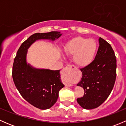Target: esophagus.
I'll list each match as a JSON object with an SVG mask.
<instances>
[{"label":"esophagus","mask_w":126,"mask_h":126,"mask_svg":"<svg viewBox=\"0 0 126 126\" xmlns=\"http://www.w3.org/2000/svg\"><path fill=\"white\" fill-rule=\"evenodd\" d=\"M68 70L74 71V70H77V69L74 65H71V64H69V65H67L64 68V71H64V72H68ZM65 85L66 86V87H71V86L72 85V83H71L70 82H66Z\"/></svg>","instance_id":"esophagus-1"}]
</instances>
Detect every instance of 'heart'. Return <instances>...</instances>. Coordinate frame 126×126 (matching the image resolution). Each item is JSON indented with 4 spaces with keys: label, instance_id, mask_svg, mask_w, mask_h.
Here are the masks:
<instances>
[{
    "label": "heart",
    "instance_id": "obj_1",
    "mask_svg": "<svg viewBox=\"0 0 126 126\" xmlns=\"http://www.w3.org/2000/svg\"><path fill=\"white\" fill-rule=\"evenodd\" d=\"M97 47L94 39L77 37L64 46V52L66 55H74V62L77 66L85 67L93 61Z\"/></svg>",
    "mask_w": 126,
    "mask_h": 126
}]
</instances>
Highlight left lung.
<instances>
[{
  "instance_id": "obj_1",
  "label": "left lung",
  "mask_w": 126,
  "mask_h": 126,
  "mask_svg": "<svg viewBox=\"0 0 126 126\" xmlns=\"http://www.w3.org/2000/svg\"><path fill=\"white\" fill-rule=\"evenodd\" d=\"M98 50L94 60L80 69L82 77L77 86L83 88L85 94L77 98L84 109L98 107L112 91L116 76V59L111 45L102 38H99Z\"/></svg>"
}]
</instances>
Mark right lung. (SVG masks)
Returning <instances> with one entry per match:
<instances>
[{"mask_svg": "<svg viewBox=\"0 0 126 126\" xmlns=\"http://www.w3.org/2000/svg\"><path fill=\"white\" fill-rule=\"evenodd\" d=\"M60 32L36 33L21 44L14 60L12 76L16 88L24 99L38 109L46 110L57 102L60 90L64 87L60 71L38 69L27 62L28 49L36 41H55L62 36Z\"/></svg>", "mask_w": 126, "mask_h": 126, "instance_id": "obj_1", "label": "right lung"}]
</instances>
